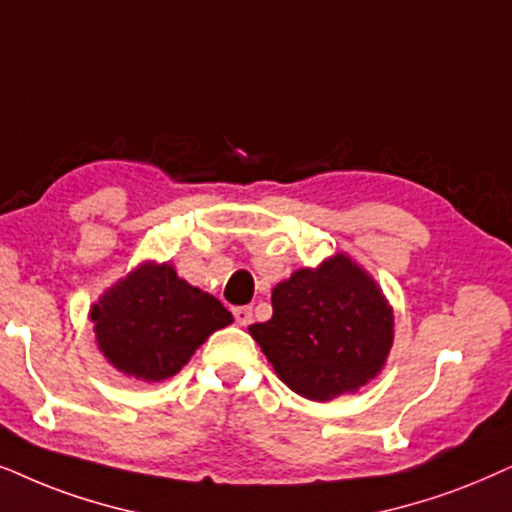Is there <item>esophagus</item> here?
Here are the masks:
<instances>
[{"label":"esophagus","instance_id":"obj_1","mask_svg":"<svg viewBox=\"0 0 512 512\" xmlns=\"http://www.w3.org/2000/svg\"><path fill=\"white\" fill-rule=\"evenodd\" d=\"M232 315H235V322L240 324V327H249L251 320H254V313H251L249 305H242V308H235V310H232Z\"/></svg>","mask_w":512,"mask_h":512}]
</instances>
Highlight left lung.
I'll list each match as a JSON object with an SVG mask.
<instances>
[{"label":"left lung","mask_w":512,"mask_h":512,"mask_svg":"<svg viewBox=\"0 0 512 512\" xmlns=\"http://www.w3.org/2000/svg\"><path fill=\"white\" fill-rule=\"evenodd\" d=\"M249 334L287 388L313 402L357 393L393 348V305L343 251L298 268L272 289V317Z\"/></svg>","instance_id":"1"}]
</instances>
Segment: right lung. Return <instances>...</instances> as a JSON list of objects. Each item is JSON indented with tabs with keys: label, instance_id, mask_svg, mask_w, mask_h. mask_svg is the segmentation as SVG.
Instances as JSON below:
<instances>
[{
	"label": "right lung",
	"instance_id": "1",
	"mask_svg": "<svg viewBox=\"0 0 512 512\" xmlns=\"http://www.w3.org/2000/svg\"><path fill=\"white\" fill-rule=\"evenodd\" d=\"M89 320L112 367L157 383L178 374L232 315L216 296L178 277L169 261H143L98 296Z\"/></svg>",
	"mask_w": 512,
	"mask_h": 512
}]
</instances>
